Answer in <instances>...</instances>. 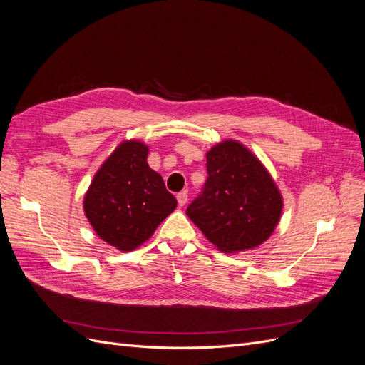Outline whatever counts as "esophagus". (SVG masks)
<instances>
[{"label": "esophagus", "mask_w": 365, "mask_h": 365, "mask_svg": "<svg viewBox=\"0 0 365 365\" xmlns=\"http://www.w3.org/2000/svg\"><path fill=\"white\" fill-rule=\"evenodd\" d=\"M187 197H189V196H187V192H181V193L176 195V200H178V205L180 207L187 204Z\"/></svg>", "instance_id": "obj_1"}]
</instances>
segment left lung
I'll list each match as a JSON object with an SVG mask.
<instances>
[{"label": "left lung", "instance_id": "obj_1", "mask_svg": "<svg viewBox=\"0 0 365 365\" xmlns=\"http://www.w3.org/2000/svg\"><path fill=\"white\" fill-rule=\"evenodd\" d=\"M208 178L187 216L225 254L260 247L277 228L283 196L264 164L245 145L225 138L207 150Z\"/></svg>", "mask_w": 365, "mask_h": 365}]
</instances>
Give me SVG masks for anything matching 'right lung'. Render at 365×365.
Wrapping results in <instances>:
<instances>
[{
	"label": "right lung",
	"instance_id": "add662e5",
	"mask_svg": "<svg viewBox=\"0 0 365 365\" xmlns=\"http://www.w3.org/2000/svg\"><path fill=\"white\" fill-rule=\"evenodd\" d=\"M149 146L123 140L94 173L83 213L96 235L121 252L134 251L176 208L163 176L148 164Z\"/></svg>",
	"mask_w": 365,
	"mask_h": 365
}]
</instances>
